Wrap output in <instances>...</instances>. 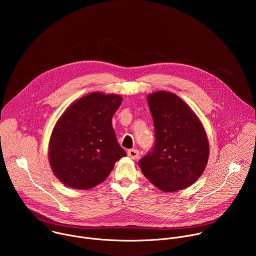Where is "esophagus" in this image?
<instances>
[{"mask_svg":"<svg viewBox=\"0 0 256 256\" xmlns=\"http://www.w3.org/2000/svg\"><path fill=\"white\" fill-rule=\"evenodd\" d=\"M128 156L130 158L134 159V160H136V159L138 158L140 154H138V151L136 149H132V150H128Z\"/></svg>","mask_w":256,"mask_h":256,"instance_id":"obj_1","label":"esophagus"}]
</instances>
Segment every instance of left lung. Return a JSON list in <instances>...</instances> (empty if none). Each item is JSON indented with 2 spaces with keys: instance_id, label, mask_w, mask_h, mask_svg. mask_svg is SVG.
<instances>
[{
  "instance_id": "left-lung-1",
  "label": "left lung",
  "mask_w": 256,
  "mask_h": 256,
  "mask_svg": "<svg viewBox=\"0 0 256 256\" xmlns=\"http://www.w3.org/2000/svg\"><path fill=\"white\" fill-rule=\"evenodd\" d=\"M155 126L153 150L138 166L162 192H174L194 184L204 171L208 140L192 109L174 93L156 91L147 96Z\"/></svg>"
}]
</instances>
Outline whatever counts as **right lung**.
Returning a JSON list of instances; mask_svg holds the SVG:
<instances>
[{
	"label": "right lung",
	"mask_w": 256,
	"mask_h": 256,
	"mask_svg": "<svg viewBox=\"0 0 256 256\" xmlns=\"http://www.w3.org/2000/svg\"><path fill=\"white\" fill-rule=\"evenodd\" d=\"M122 102L118 94L92 92L72 102L58 118L48 144V160L64 186L92 188L126 156L112 122Z\"/></svg>",
	"instance_id": "1"
}]
</instances>
